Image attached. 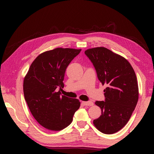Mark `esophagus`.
Masks as SVG:
<instances>
[{"label": "esophagus", "instance_id": "34e87169", "mask_svg": "<svg viewBox=\"0 0 154 154\" xmlns=\"http://www.w3.org/2000/svg\"><path fill=\"white\" fill-rule=\"evenodd\" d=\"M82 103L84 104L85 106H93L94 103L93 102H91V101H87V102H82Z\"/></svg>", "mask_w": 154, "mask_h": 154}]
</instances>
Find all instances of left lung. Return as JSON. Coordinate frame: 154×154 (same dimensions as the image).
Segmentation results:
<instances>
[{
    "mask_svg": "<svg viewBox=\"0 0 154 154\" xmlns=\"http://www.w3.org/2000/svg\"><path fill=\"white\" fill-rule=\"evenodd\" d=\"M95 69L103 85L104 101H96L101 115L93 120L100 132L112 134L126 125L138 100V86L135 72L125 58L103 47L85 51Z\"/></svg>",
    "mask_w": 154,
    "mask_h": 154,
    "instance_id": "8db88e82",
    "label": "left lung"
}]
</instances>
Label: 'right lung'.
I'll use <instances>...</instances> for the list:
<instances>
[{
    "instance_id": "1",
    "label": "right lung",
    "mask_w": 154,
    "mask_h": 154,
    "mask_svg": "<svg viewBox=\"0 0 154 154\" xmlns=\"http://www.w3.org/2000/svg\"><path fill=\"white\" fill-rule=\"evenodd\" d=\"M81 50L56 48L45 51L30 65L23 85L24 99L37 122L45 128L59 131L73 120L81 103L62 95L65 70Z\"/></svg>"
}]
</instances>
